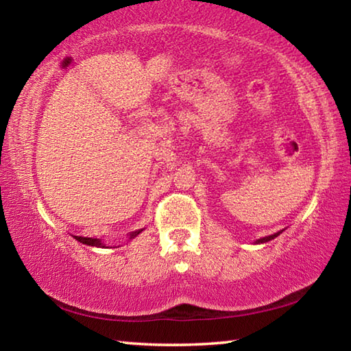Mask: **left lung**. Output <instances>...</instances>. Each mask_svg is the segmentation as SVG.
Here are the masks:
<instances>
[{"instance_id":"8db88e82","label":"left lung","mask_w":351,"mask_h":351,"mask_svg":"<svg viewBox=\"0 0 351 351\" xmlns=\"http://www.w3.org/2000/svg\"><path fill=\"white\" fill-rule=\"evenodd\" d=\"M282 234V230L280 232H277V234H272V235H268V237H263V239H260V240H257L255 243H266V241H271V240H274L277 235H280Z\"/></svg>"}]
</instances>
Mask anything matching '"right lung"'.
<instances>
[{"label": "right lung", "mask_w": 351, "mask_h": 351, "mask_svg": "<svg viewBox=\"0 0 351 351\" xmlns=\"http://www.w3.org/2000/svg\"><path fill=\"white\" fill-rule=\"evenodd\" d=\"M141 232H142V229H139V230H134V232L130 234V240L134 239V237H136V235H139ZM74 239H75L77 241L83 243V245H88V246H96V247H105L104 243L100 241L99 239H90V237H79V235H74Z\"/></svg>", "instance_id": "add662e5"}]
</instances>
